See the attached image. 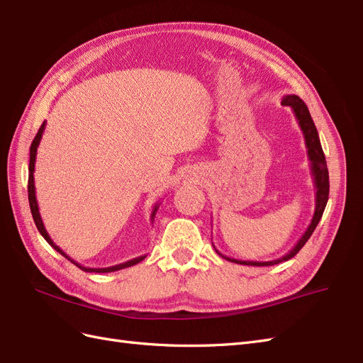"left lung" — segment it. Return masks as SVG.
<instances>
[{
	"instance_id": "8db88e82",
	"label": "left lung",
	"mask_w": 363,
	"mask_h": 363,
	"mask_svg": "<svg viewBox=\"0 0 363 363\" xmlns=\"http://www.w3.org/2000/svg\"><path fill=\"white\" fill-rule=\"evenodd\" d=\"M281 106H289L294 115L298 121V125L303 131V136H304V142H306V148H307V157L311 160V171L313 175V184H315V212H313V218L307 227V230L304 232V235L300 238L298 242L295 244V247L288 252V255H284L280 259L276 260H268V262H252V260H239V259H233V257H227L224 255L219 252L215 245V251L218 252L219 256L227 259L228 262H235L239 263V265H250V267H271V265H277L280 262L284 260H289L292 259L296 252H298L304 244L307 242V239H309L313 233V230L316 228L318 223H320V219L324 213V208L327 206V200H328V188H330V184H328V169H327V162H325V156H324V151L321 147V142H320V136H318V131L316 127L313 124V119L309 113V108L304 104V101L301 100L300 96L296 95H284L281 98Z\"/></svg>"
}]
</instances>
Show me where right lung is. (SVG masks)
I'll return each mask as SVG.
<instances>
[{"label":"right lung","instance_id":"obj_1","mask_svg":"<svg viewBox=\"0 0 363 363\" xmlns=\"http://www.w3.org/2000/svg\"><path fill=\"white\" fill-rule=\"evenodd\" d=\"M45 124H47V123H45V121H43V124L40 125V128H39V131H38L36 138L33 139V142H31V147H30V163H28V203H30V211H31L33 219H35V224H36V227H38V230H39V233L43 236V239H45L47 242H48L54 250L59 251L63 257H67L69 262H72V263H74L75 267H79L80 269H83V271H86V272H113V271H119V269H124V268H128V267H133V265H136V263H139V262L144 260L147 256H139V257H135V259L127 260V262H124V263H119V265L108 267V268H87V267L80 265L79 262L72 260V259L67 255V252H65L60 247H57L56 244L52 242V239L50 238L48 232L45 230V225H43V223H42V218H40V213H39V206H38V200H36V188H35V175H33V172H35V163H36L38 147H39V144H40V139H42L43 130H45ZM159 206H160V204H159V203H156V206L152 207V212H151V221H155V216H156V212H157Z\"/></svg>","mask_w":363,"mask_h":363}]
</instances>
